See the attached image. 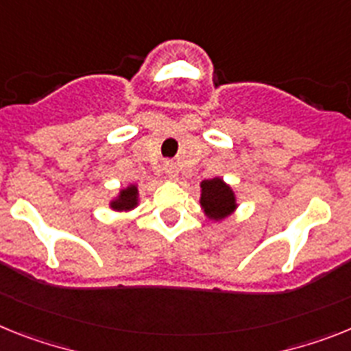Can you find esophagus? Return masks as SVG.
Segmentation results:
<instances>
[{
	"mask_svg": "<svg viewBox=\"0 0 351 351\" xmlns=\"http://www.w3.org/2000/svg\"><path fill=\"white\" fill-rule=\"evenodd\" d=\"M166 173L171 180H176L178 178V167H176L175 162H167L166 164Z\"/></svg>",
	"mask_w": 351,
	"mask_h": 351,
	"instance_id": "obj_1",
	"label": "esophagus"
}]
</instances>
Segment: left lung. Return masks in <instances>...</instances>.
I'll return each mask as SVG.
<instances>
[{
	"label": "left lung",
	"instance_id": "obj_1",
	"mask_svg": "<svg viewBox=\"0 0 351 351\" xmlns=\"http://www.w3.org/2000/svg\"><path fill=\"white\" fill-rule=\"evenodd\" d=\"M202 187V198H199V205H202L203 212L208 219L221 221L228 217L232 212L237 208L235 203V194L232 191L230 185H226L221 178H210V180H203L199 184Z\"/></svg>",
	"mask_w": 351,
	"mask_h": 351
}]
</instances>
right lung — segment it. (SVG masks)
I'll return each mask as SVG.
<instances>
[{"instance_id":"right-lung-1","label":"right lung","mask_w":351,"mask_h":351,"mask_svg":"<svg viewBox=\"0 0 351 351\" xmlns=\"http://www.w3.org/2000/svg\"><path fill=\"white\" fill-rule=\"evenodd\" d=\"M137 203H139V189H137V185H128L126 189L119 191L116 199H112L110 208L112 210L126 212L137 207Z\"/></svg>"}]
</instances>
